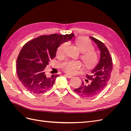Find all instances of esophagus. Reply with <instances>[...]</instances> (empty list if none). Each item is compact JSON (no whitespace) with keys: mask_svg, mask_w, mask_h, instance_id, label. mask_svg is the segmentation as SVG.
<instances>
[{"mask_svg":"<svg viewBox=\"0 0 131 131\" xmlns=\"http://www.w3.org/2000/svg\"><path fill=\"white\" fill-rule=\"evenodd\" d=\"M65 76L66 77H67V78H72V77H73V76H72V75H68V74H65Z\"/></svg>","mask_w":131,"mask_h":131,"instance_id":"esophagus-1","label":"esophagus"}]
</instances>
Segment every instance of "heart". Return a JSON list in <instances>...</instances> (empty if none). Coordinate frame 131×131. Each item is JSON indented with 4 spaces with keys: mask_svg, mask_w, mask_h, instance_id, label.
<instances>
[{
    "mask_svg": "<svg viewBox=\"0 0 131 131\" xmlns=\"http://www.w3.org/2000/svg\"><path fill=\"white\" fill-rule=\"evenodd\" d=\"M75 44L83 52L81 58L86 67L91 68L98 62V57L97 52L93 49V45L88 38L81 37L77 39L75 41ZM68 47V43L63 42L58 47L56 51V56L58 58H62L65 56ZM61 68L64 72L73 74L79 69L82 68V65L81 62L75 60H68L61 64Z\"/></svg>",
    "mask_w": 131,
    "mask_h": 131,
    "instance_id": "1",
    "label": "heart"
}]
</instances>
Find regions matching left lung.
I'll return each instance as SVG.
<instances>
[{
	"label": "left lung",
	"instance_id": "obj_1",
	"mask_svg": "<svg viewBox=\"0 0 131 131\" xmlns=\"http://www.w3.org/2000/svg\"><path fill=\"white\" fill-rule=\"evenodd\" d=\"M96 42L101 52L100 60L91 74L86 75L87 84L74 90L79 96L85 98L93 97L100 93L108 84L113 70L112 58L103 42L91 37Z\"/></svg>",
	"mask_w": 131,
	"mask_h": 131
}]
</instances>
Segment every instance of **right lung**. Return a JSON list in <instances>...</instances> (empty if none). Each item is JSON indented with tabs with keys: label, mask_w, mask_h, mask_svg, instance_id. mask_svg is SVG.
I'll return each instance as SVG.
<instances>
[{
	"label": "right lung",
	"mask_w": 131,
	"mask_h": 131,
	"mask_svg": "<svg viewBox=\"0 0 131 131\" xmlns=\"http://www.w3.org/2000/svg\"><path fill=\"white\" fill-rule=\"evenodd\" d=\"M74 36V33L41 35L23 45L17 58L16 70L19 81L27 91L40 94L52 88L59 75L47 77L45 70L56 56L59 45Z\"/></svg>",
	"instance_id": "add662e5"
}]
</instances>
